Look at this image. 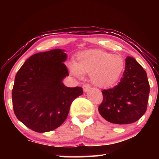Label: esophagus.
<instances>
[{
  "mask_svg": "<svg viewBox=\"0 0 159 159\" xmlns=\"http://www.w3.org/2000/svg\"><path fill=\"white\" fill-rule=\"evenodd\" d=\"M90 85L88 84V83H86V84H84L83 85V89L85 93L88 92V91L90 89Z\"/></svg>",
  "mask_w": 159,
  "mask_h": 159,
  "instance_id": "esophagus-1",
  "label": "esophagus"
}]
</instances>
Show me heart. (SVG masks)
<instances>
[{
    "mask_svg": "<svg viewBox=\"0 0 159 159\" xmlns=\"http://www.w3.org/2000/svg\"><path fill=\"white\" fill-rule=\"evenodd\" d=\"M124 68L120 55H112L101 50H88L78 53L76 61L69 64L70 73L79 79L84 73L98 87H109L117 81Z\"/></svg>",
    "mask_w": 159,
    "mask_h": 159,
    "instance_id": "obj_1",
    "label": "heart"
}]
</instances>
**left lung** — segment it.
I'll return each instance as SVG.
<instances>
[{
    "mask_svg": "<svg viewBox=\"0 0 159 159\" xmlns=\"http://www.w3.org/2000/svg\"><path fill=\"white\" fill-rule=\"evenodd\" d=\"M149 90L146 71L133 57H127L120 82L102 90L103 101L98 107L99 114L114 124L135 122L146 112Z\"/></svg>",
    "mask_w": 159,
    "mask_h": 159,
    "instance_id": "1",
    "label": "left lung"
}]
</instances>
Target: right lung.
<instances>
[{
  "instance_id": "obj_1",
  "label": "right lung",
  "mask_w": 159,
  "mask_h": 159,
  "mask_svg": "<svg viewBox=\"0 0 159 159\" xmlns=\"http://www.w3.org/2000/svg\"><path fill=\"white\" fill-rule=\"evenodd\" d=\"M63 50L39 52L26 60L15 76L12 92L13 109L19 120L38 133L53 130L66 119L70 106L83 93L82 88H69Z\"/></svg>"
}]
</instances>
